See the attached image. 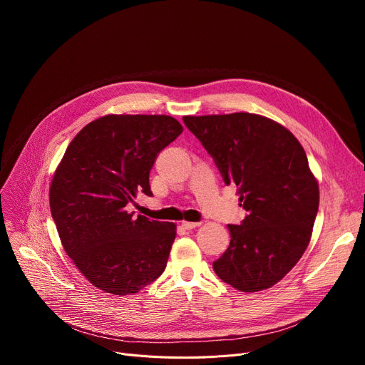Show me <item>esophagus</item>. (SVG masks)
<instances>
[{
    "label": "esophagus",
    "mask_w": 365,
    "mask_h": 365,
    "mask_svg": "<svg viewBox=\"0 0 365 365\" xmlns=\"http://www.w3.org/2000/svg\"><path fill=\"white\" fill-rule=\"evenodd\" d=\"M201 225V222H187V220H183L182 222V226L185 227V229H194V227H197V226H200Z\"/></svg>",
    "instance_id": "1"
}]
</instances>
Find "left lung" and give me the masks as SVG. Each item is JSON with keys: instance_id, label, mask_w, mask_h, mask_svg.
<instances>
[{"instance_id": "left-lung-1", "label": "left lung", "mask_w": 365, "mask_h": 365, "mask_svg": "<svg viewBox=\"0 0 365 365\" xmlns=\"http://www.w3.org/2000/svg\"><path fill=\"white\" fill-rule=\"evenodd\" d=\"M235 183L248 215L227 225L231 242L213 262L217 277L244 293L271 289L303 256L319 205L318 180L290 130L257 113L183 117Z\"/></svg>"}]
</instances>
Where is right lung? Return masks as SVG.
<instances>
[{"label": "right lung", "mask_w": 365, "mask_h": 365, "mask_svg": "<svg viewBox=\"0 0 365 365\" xmlns=\"http://www.w3.org/2000/svg\"><path fill=\"white\" fill-rule=\"evenodd\" d=\"M183 131L168 115H105L66 148L50 185V210L66 255L99 290L140 292L165 269L176 225L127 212L152 195L149 171Z\"/></svg>", "instance_id": "right-lung-1"}]
</instances>
